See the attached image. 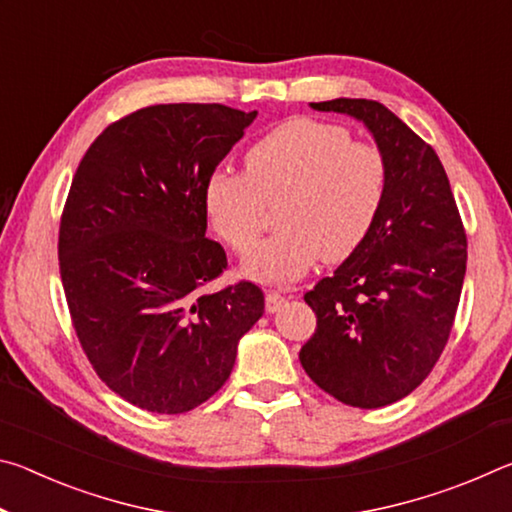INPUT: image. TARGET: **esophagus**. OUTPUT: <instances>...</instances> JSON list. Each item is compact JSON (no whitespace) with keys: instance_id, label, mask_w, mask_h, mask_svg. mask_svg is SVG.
I'll list each match as a JSON object with an SVG mask.
<instances>
[{"instance_id":"1","label":"esophagus","mask_w":512,"mask_h":512,"mask_svg":"<svg viewBox=\"0 0 512 512\" xmlns=\"http://www.w3.org/2000/svg\"><path fill=\"white\" fill-rule=\"evenodd\" d=\"M284 302H287V296L282 291H266V311L268 314H275L280 311Z\"/></svg>"}]
</instances>
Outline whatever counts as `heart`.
I'll list each match as a JSON object with an SVG mask.
<instances>
[{"mask_svg":"<svg viewBox=\"0 0 512 512\" xmlns=\"http://www.w3.org/2000/svg\"><path fill=\"white\" fill-rule=\"evenodd\" d=\"M386 194V160L375 144L354 142L343 126L293 117L246 153V173L214 171L203 189L207 221L237 253L263 227V203L283 196L278 231L246 253L241 271L284 284L320 257L339 262L361 246Z\"/></svg>","mask_w":512,"mask_h":512,"instance_id":"b5f03b06","label":"heart"}]
</instances>
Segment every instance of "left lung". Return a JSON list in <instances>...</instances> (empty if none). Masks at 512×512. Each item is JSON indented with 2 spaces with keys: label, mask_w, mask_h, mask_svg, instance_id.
<instances>
[{
  "label": "left lung",
  "mask_w": 512,
  "mask_h": 512,
  "mask_svg": "<svg viewBox=\"0 0 512 512\" xmlns=\"http://www.w3.org/2000/svg\"><path fill=\"white\" fill-rule=\"evenodd\" d=\"M309 106L368 128L386 160V194L361 246L305 293L318 323L300 363L339 402L379 409L418 388L443 354L467 237L443 162L400 117L368 99Z\"/></svg>",
  "instance_id": "8db88e82"
}]
</instances>
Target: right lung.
<instances>
[{
	"mask_svg": "<svg viewBox=\"0 0 512 512\" xmlns=\"http://www.w3.org/2000/svg\"><path fill=\"white\" fill-rule=\"evenodd\" d=\"M257 110L149 106L110 124L83 155L60 221L58 259L76 336L97 375L151 413H185L230 377L264 293L223 273L205 237L203 189Z\"/></svg>",
	"mask_w": 512,
	"mask_h": 512,
	"instance_id": "obj_1",
	"label": "right lung"
}]
</instances>
